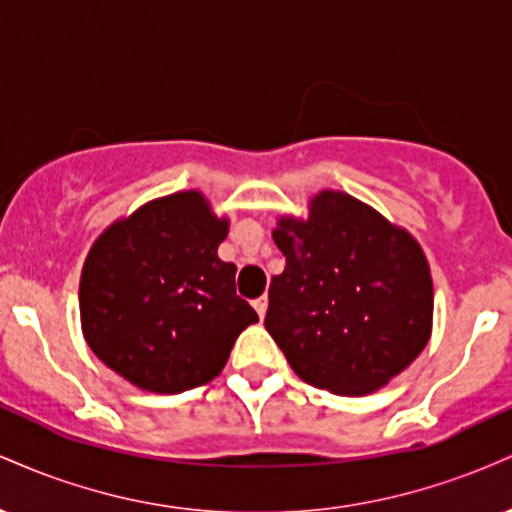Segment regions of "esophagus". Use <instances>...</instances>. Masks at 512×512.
Segmentation results:
<instances>
[{"mask_svg":"<svg viewBox=\"0 0 512 512\" xmlns=\"http://www.w3.org/2000/svg\"><path fill=\"white\" fill-rule=\"evenodd\" d=\"M252 305H255L257 315H260V317H264V313H267V305H269V301H267V296L257 298V301H255V303H252Z\"/></svg>","mask_w":512,"mask_h":512,"instance_id":"34e87169","label":"esophagus"}]
</instances>
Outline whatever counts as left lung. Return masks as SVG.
<instances>
[{"label":"left lung","instance_id":"obj_1","mask_svg":"<svg viewBox=\"0 0 512 512\" xmlns=\"http://www.w3.org/2000/svg\"><path fill=\"white\" fill-rule=\"evenodd\" d=\"M272 238L286 267L269 284L264 327L298 378L334 395H368L424 351L433 279L407 228L322 190L308 219L279 216Z\"/></svg>","mask_w":512,"mask_h":512}]
</instances>
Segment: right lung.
Listing matches in <instances>:
<instances>
[{
    "mask_svg": "<svg viewBox=\"0 0 512 512\" xmlns=\"http://www.w3.org/2000/svg\"><path fill=\"white\" fill-rule=\"evenodd\" d=\"M228 219L182 190L110 223L88 250L79 281L81 330L108 368L158 395L214 380L233 344L257 322L236 296V264L219 245Z\"/></svg>",
    "mask_w": 512,
    "mask_h": 512,
    "instance_id": "right-lung-1",
    "label": "right lung"
}]
</instances>
